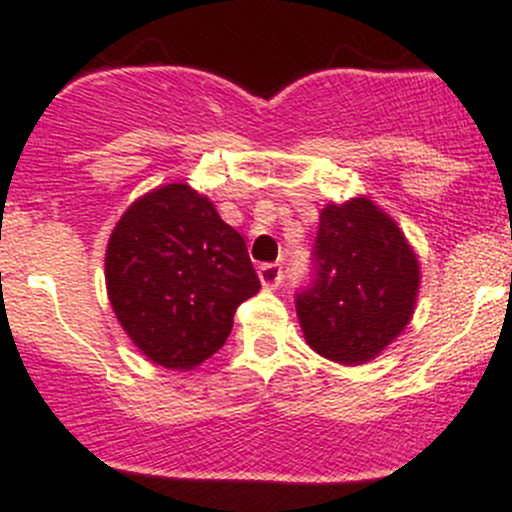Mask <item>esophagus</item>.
<instances>
[{
	"instance_id": "1",
	"label": "esophagus",
	"mask_w": 512,
	"mask_h": 512,
	"mask_svg": "<svg viewBox=\"0 0 512 512\" xmlns=\"http://www.w3.org/2000/svg\"><path fill=\"white\" fill-rule=\"evenodd\" d=\"M257 275H260V282H262V287H267V289H275V287H280V282H282V267L280 265H272V262H267V265H262L260 270H257Z\"/></svg>"
}]
</instances>
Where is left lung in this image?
I'll return each mask as SVG.
<instances>
[{"mask_svg": "<svg viewBox=\"0 0 512 512\" xmlns=\"http://www.w3.org/2000/svg\"><path fill=\"white\" fill-rule=\"evenodd\" d=\"M312 262V285L294 304L304 339L324 359L364 364L411 322L421 282L416 252L369 198L322 210Z\"/></svg>", "mask_w": 512, "mask_h": 512, "instance_id": "left-lung-1", "label": "left lung"}]
</instances>
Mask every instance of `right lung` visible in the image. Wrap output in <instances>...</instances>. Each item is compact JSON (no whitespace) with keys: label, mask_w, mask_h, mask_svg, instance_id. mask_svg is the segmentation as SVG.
Instances as JSON below:
<instances>
[{"label":"right lung","mask_w":512,"mask_h":512,"mask_svg":"<svg viewBox=\"0 0 512 512\" xmlns=\"http://www.w3.org/2000/svg\"><path fill=\"white\" fill-rule=\"evenodd\" d=\"M106 289L131 342L165 369H195L260 292L247 245L215 205L168 183L123 213L106 247Z\"/></svg>","instance_id":"1"}]
</instances>
